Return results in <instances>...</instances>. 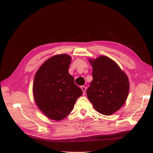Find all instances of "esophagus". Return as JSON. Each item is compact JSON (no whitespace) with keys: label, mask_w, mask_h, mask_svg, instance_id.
<instances>
[{"label":"esophagus","mask_w":153,"mask_h":153,"mask_svg":"<svg viewBox=\"0 0 153 153\" xmlns=\"http://www.w3.org/2000/svg\"><path fill=\"white\" fill-rule=\"evenodd\" d=\"M81 89L83 91V94H85V91H86V87L85 86H82L81 87Z\"/></svg>","instance_id":"esophagus-1"}]
</instances>
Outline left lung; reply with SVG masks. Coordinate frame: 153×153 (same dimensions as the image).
<instances>
[{
    "label": "left lung",
    "mask_w": 153,
    "mask_h": 153,
    "mask_svg": "<svg viewBox=\"0 0 153 153\" xmlns=\"http://www.w3.org/2000/svg\"><path fill=\"white\" fill-rule=\"evenodd\" d=\"M92 67L93 79L87 90V96L99 113L110 115L124 105L128 98V78L118 64L110 58L101 55L89 59Z\"/></svg>",
    "instance_id": "left-lung-1"
}]
</instances>
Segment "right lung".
<instances>
[{"label": "right lung", "instance_id": "right-lung-1", "mask_svg": "<svg viewBox=\"0 0 153 153\" xmlns=\"http://www.w3.org/2000/svg\"><path fill=\"white\" fill-rule=\"evenodd\" d=\"M71 61L69 55H55L47 60L35 75L32 87L35 103L46 117L54 121L68 116L83 94L68 72Z\"/></svg>", "mask_w": 153, "mask_h": 153}]
</instances>
